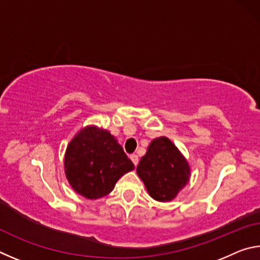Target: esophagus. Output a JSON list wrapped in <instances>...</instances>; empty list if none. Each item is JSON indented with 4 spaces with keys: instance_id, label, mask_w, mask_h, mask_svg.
Segmentation results:
<instances>
[{
    "instance_id": "34e87169",
    "label": "esophagus",
    "mask_w": 260,
    "mask_h": 260,
    "mask_svg": "<svg viewBox=\"0 0 260 260\" xmlns=\"http://www.w3.org/2000/svg\"><path fill=\"white\" fill-rule=\"evenodd\" d=\"M129 158H131V160L133 161V164H134L135 166L138 165V162H139V157H138V156H136V155H131Z\"/></svg>"
}]
</instances>
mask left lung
<instances>
[{
    "label": "left lung",
    "instance_id": "obj_1",
    "mask_svg": "<svg viewBox=\"0 0 260 260\" xmlns=\"http://www.w3.org/2000/svg\"><path fill=\"white\" fill-rule=\"evenodd\" d=\"M136 173L153 200L169 202L189 181L190 167L172 141L161 136L149 144L147 153L136 167Z\"/></svg>",
    "mask_w": 260,
    "mask_h": 260
}]
</instances>
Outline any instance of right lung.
I'll return each mask as SVG.
<instances>
[{
	"label": "right lung",
	"instance_id": "right-lung-1",
	"mask_svg": "<svg viewBox=\"0 0 260 260\" xmlns=\"http://www.w3.org/2000/svg\"><path fill=\"white\" fill-rule=\"evenodd\" d=\"M64 165L71 187L89 200L108 195L118 180L134 169L114 136L95 126L85 127L71 140Z\"/></svg>",
	"mask_w": 260,
	"mask_h": 260
}]
</instances>
